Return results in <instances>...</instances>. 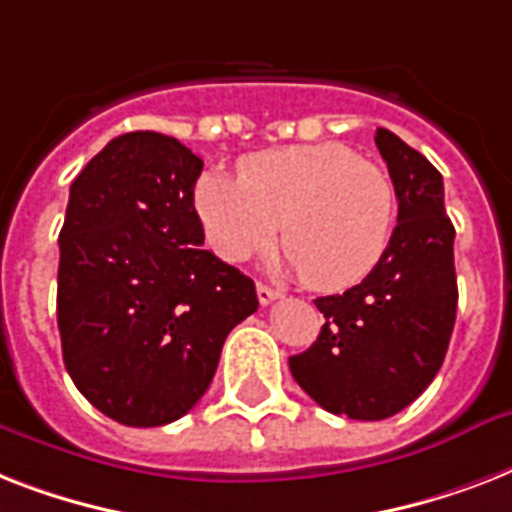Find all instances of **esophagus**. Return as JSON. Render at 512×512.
Masks as SVG:
<instances>
[{
  "label": "esophagus",
  "instance_id": "1",
  "mask_svg": "<svg viewBox=\"0 0 512 512\" xmlns=\"http://www.w3.org/2000/svg\"><path fill=\"white\" fill-rule=\"evenodd\" d=\"M279 292L273 287H268V284H263V281H257V300H260V305H271L273 300H279Z\"/></svg>",
  "mask_w": 512,
  "mask_h": 512
}]
</instances>
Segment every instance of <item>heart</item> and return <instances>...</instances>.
Segmentation results:
<instances>
[{
    "label": "heart",
    "mask_w": 512,
    "mask_h": 512,
    "mask_svg": "<svg viewBox=\"0 0 512 512\" xmlns=\"http://www.w3.org/2000/svg\"><path fill=\"white\" fill-rule=\"evenodd\" d=\"M193 204L209 247L228 263L260 255L279 236V268L303 273L319 292H342L369 276L388 247L396 193L369 159L342 143L249 154L239 177L207 172Z\"/></svg>",
    "instance_id": "heart-1"
}]
</instances>
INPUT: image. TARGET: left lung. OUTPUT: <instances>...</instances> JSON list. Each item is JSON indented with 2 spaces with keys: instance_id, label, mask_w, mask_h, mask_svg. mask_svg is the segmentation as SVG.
<instances>
[{
  "instance_id": "obj_1",
  "label": "left lung",
  "mask_w": 512,
  "mask_h": 512,
  "mask_svg": "<svg viewBox=\"0 0 512 512\" xmlns=\"http://www.w3.org/2000/svg\"><path fill=\"white\" fill-rule=\"evenodd\" d=\"M374 143L396 188L398 225L361 284L313 300L327 324L289 358L297 385L350 420H385L412 404L444 364L457 319L444 177L390 130H377Z\"/></svg>"
}]
</instances>
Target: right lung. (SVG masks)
Masks as SVG:
<instances>
[{
	"instance_id": "1",
	"label": "right lung",
	"mask_w": 512,
	"mask_h": 512,
	"mask_svg": "<svg viewBox=\"0 0 512 512\" xmlns=\"http://www.w3.org/2000/svg\"><path fill=\"white\" fill-rule=\"evenodd\" d=\"M201 167L170 135L127 132L68 193L58 239L63 361L79 393L130 428L191 412L228 332L257 311L255 281L201 249Z\"/></svg>"
}]
</instances>
